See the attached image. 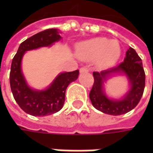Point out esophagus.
Masks as SVG:
<instances>
[{"instance_id":"34e87169","label":"esophagus","mask_w":153,"mask_h":153,"mask_svg":"<svg viewBox=\"0 0 153 153\" xmlns=\"http://www.w3.org/2000/svg\"><path fill=\"white\" fill-rule=\"evenodd\" d=\"M79 71H80V73L88 72V68H86V67H82V68H80Z\"/></svg>"}]
</instances>
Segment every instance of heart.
Segmentation results:
<instances>
[{"label": "heart", "mask_w": 153, "mask_h": 153, "mask_svg": "<svg viewBox=\"0 0 153 153\" xmlns=\"http://www.w3.org/2000/svg\"><path fill=\"white\" fill-rule=\"evenodd\" d=\"M76 55L82 60H93L99 68L114 65L121 55L120 45L116 40L96 37L81 42L76 48Z\"/></svg>", "instance_id": "1"}]
</instances>
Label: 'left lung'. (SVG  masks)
Segmentation results:
<instances>
[{
    "label": "left lung",
    "instance_id": "left-lung-1",
    "mask_svg": "<svg viewBox=\"0 0 153 153\" xmlns=\"http://www.w3.org/2000/svg\"><path fill=\"white\" fill-rule=\"evenodd\" d=\"M116 74H124L130 83L129 91L120 99L108 97L104 90L105 82ZM93 76L94 82L89 98L94 107L103 113L112 116L125 114L134 108L142 97L146 75L141 59L132 48L128 49L126 57L120 65L101 72H94Z\"/></svg>",
    "mask_w": 153,
    "mask_h": 153
}]
</instances>
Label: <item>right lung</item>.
<instances>
[{"label":"right lung","mask_w":153,"mask_h":153,"mask_svg":"<svg viewBox=\"0 0 153 153\" xmlns=\"http://www.w3.org/2000/svg\"><path fill=\"white\" fill-rule=\"evenodd\" d=\"M58 29H48L37 33L23 42L13 59L10 71V86L14 100L28 114L44 117L60 111L65 100V90L71 82L77 79L79 71L61 72L50 85L42 90L34 89L28 85L22 71L21 63L27 51L51 47L61 40Z\"/></svg>","instance_id":"right-lung-1"}]
</instances>
